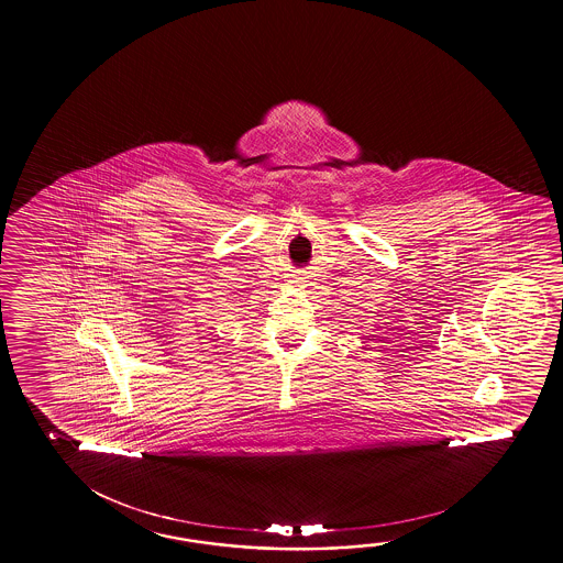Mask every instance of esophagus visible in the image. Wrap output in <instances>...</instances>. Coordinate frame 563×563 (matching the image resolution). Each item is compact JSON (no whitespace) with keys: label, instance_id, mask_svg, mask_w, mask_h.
<instances>
[{"label":"esophagus","instance_id":"esophagus-1","mask_svg":"<svg viewBox=\"0 0 563 563\" xmlns=\"http://www.w3.org/2000/svg\"><path fill=\"white\" fill-rule=\"evenodd\" d=\"M296 283H298V286H308L306 285L308 280H305V278H296Z\"/></svg>","mask_w":563,"mask_h":563}]
</instances>
